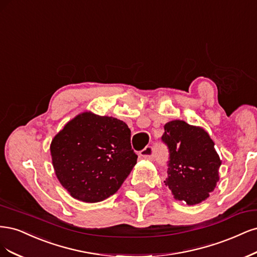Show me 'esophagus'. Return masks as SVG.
Listing matches in <instances>:
<instances>
[{
	"label": "esophagus",
	"mask_w": 257,
	"mask_h": 257,
	"mask_svg": "<svg viewBox=\"0 0 257 257\" xmlns=\"http://www.w3.org/2000/svg\"><path fill=\"white\" fill-rule=\"evenodd\" d=\"M140 156L144 159H154L155 158V151L152 146H146L144 150L140 152Z\"/></svg>",
	"instance_id": "34e87169"
}]
</instances>
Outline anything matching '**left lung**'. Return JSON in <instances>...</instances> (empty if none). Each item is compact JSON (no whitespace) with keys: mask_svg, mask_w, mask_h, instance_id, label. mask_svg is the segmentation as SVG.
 I'll return each mask as SVG.
<instances>
[{"mask_svg":"<svg viewBox=\"0 0 257 257\" xmlns=\"http://www.w3.org/2000/svg\"><path fill=\"white\" fill-rule=\"evenodd\" d=\"M161 140L170 153L165 186L188 205L205 201L217 186L221 165L209 135L184 120H172L164 125Z\"/></svg>","mask_w":257,"mask_h":257,"instance_id":"left-lung-1","label":"left lung"}]
</instances>
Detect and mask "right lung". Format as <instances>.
<instances>
[{
	"instance_id": "1",
	"label": "right lung",
	"mask_w": 257,
	"mask_h": 257,
	"mask_svg": "<svg viewBox=\"0 0 257 257\" xmlns=\"http://www.w3.org/2000/svg\"><path fill=\"white\" fill-rule=\"evenodd\" d=\"M127 123L84 112L66 123L50 146L55 175L69 194L101 202L120 188L137 163Z\"/></svg>"
}]
</instances>
